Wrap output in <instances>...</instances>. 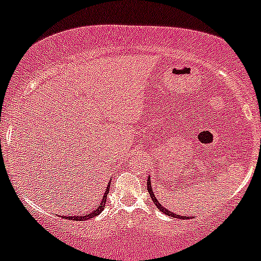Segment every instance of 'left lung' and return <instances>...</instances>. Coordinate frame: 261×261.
Instances as JSON below:
<instances>
[{
  "mask_svg": "<svg viewBox=\"0 0 261 261\" xmlns=\"http://www.w3.org/2000/svg\"><path fill=\"white\" fill-rule=\"evenodd\" d=\"M147 190H148V193H150L151 198H152V200H153V203H154V204H156V207L159 208V210L161 211L162 213L167 214V216H170V217H173V218H177V219H190V218H192L191 216H190V217H186V216H179V214H176V213H173L172 211H167V210H166L165 207H163V205H161V203H160L159 200H157L156 197H154V193H153V188H152V186H151L150 177H148V178H147Z\"/></svg>",
  "mask_w": 261,
  "mask_h": 261,
  "instance_id": "obj_1",
  "label": "left lung"
}]
</instances>
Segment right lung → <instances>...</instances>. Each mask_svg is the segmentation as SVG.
Returning <instances> with one entry per match:
<instances>
[{
  "mask_svg": "<svg viewBox=\"0 0 261 261\" xmlns=\"http://www.w3.org/2000/svg\"><path fill=\"white\" fill-rule=\"evenodd\" d=\"M110 182H111V179H110ZM110 182H109V185H108V187H107V191H105L104 196H102V200H101V202H100L99 205H96L95 210H94V211H89L88 213L82 214V216H64V219L83 220V222H84V220L94 218V217L98 216L99 213H101L102 210H104V207H105V203H107V196L109 194V191H110V190H109V187H110Z\"/></svg>",
  "mask_w": 261,
  "mask_h": 261,
  "instance_id": "add662e5",
  "label": "right lung"
}]
</instances>
